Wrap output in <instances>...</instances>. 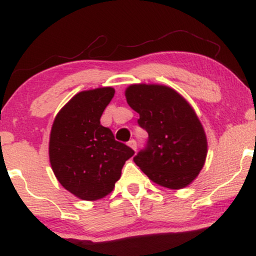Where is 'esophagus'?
I'll return each instance as SVG.
<instances>
[{
    "instance_id": "obj_1",
    "label": "esophagus",
    "mask_w": 256,
    "mask_h": 256,
    "mask_svg": "<svg viewBox=\"0 0 256 256\" xmlns=\"http://www.w3.org/2000/svg\"><path fill=\"white\" fill-rule=\"evenodd\" d=\"M128 146H130V148H132V149H134V152H136V149H137V142H136V140H131L130 142L128 143Z\"/></svg>"
}]
</instances>
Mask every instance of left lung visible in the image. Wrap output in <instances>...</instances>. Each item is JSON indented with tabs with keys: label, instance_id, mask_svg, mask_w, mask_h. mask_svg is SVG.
<instances>
[{
	"label": "left lung",
	"instance_id": "1",
	"mask_svg": "<svg viewBox=\"0 0 256 256\" xmlns=\"http://www.w3.org/2000/svg\"><path fill=\"white\" fill-rule=\"evenodd\" d=\"M125 98L149 136L134 164L164 188L178 190L192 184L207 158V137L189 102L160 84H132Z\"/></svg>",
	"mask_w": 256,
	"mask_h": 256
}]
</instances>
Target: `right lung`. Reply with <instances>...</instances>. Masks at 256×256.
<instances>
[{
    "instance_id": "right-lung-1",
    "label": "right lung",
    "mask_w": 256,
    "mask_h": 256,
    "mask_svg": "<svg viewBox=\"0 0 256 256\" xmlns=\"http://www.w3.org/2000/svg\"><path fill=\"white\" fill-rule=\"evenodd\" d=\"M114 92L110 86L80 91L61 108L52 126V172L67 192L84 201L113 192L125 161L134 154L100 122Z\"/></svg>"
}]
</instances>
